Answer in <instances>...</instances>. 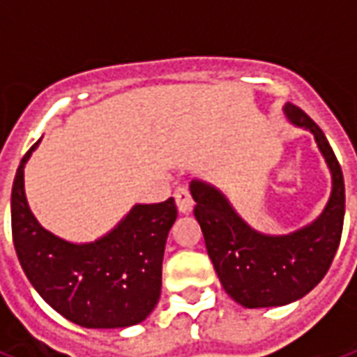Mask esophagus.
Segmentation results:
<instances>
[{
  "instance_id": "esophagus-1",
  "label": "esophagus",
  "mask_w": 357,
  "mask_h": 357,
  "mask_svg": "<svg viewBox=\"0 0 357 357\" xmlns=\"http://www.w3.org/2000/svg\"><path fill=\"white\" fill-rule=\"evenodd\" d=\"M174 197H176V204H178V210L181 214H189L191 210H193V197H191V191H189V187L185 185H179L176 187V191H174Z\"/></svg>"
}]
</instances>
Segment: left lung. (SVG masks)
I'll list each match as a JSON object with an SVG mask.
<instances>
[{
  "label": "left lung",
  "mask_w": 357,
  "mask_h": 357,
  "mask_svg": "<svg viewBox=\"0 0 357 357\" xmlns=\"http://www.w3.org/2000/svg\"><path fill=\"white\" fill-rule=\"evenodd\" d=\"M292 124L314 133L333 176V191L314 224L289 235H262L248 227L224 195L208 183L191 181L195 218L225 292L245 307L284 306L302 298L329 271L344 224V178L329 141L306 112L287 102Z\"/></svg>",
  "instance_id": "8db88e82"
}]
</instances>
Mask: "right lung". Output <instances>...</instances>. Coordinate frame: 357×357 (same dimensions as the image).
I'll list each match as a JSON object with an SVG mask.
<instances>
[{
    "label": "right lung",
    "instance_id": "obj_1",
    "mask_svg": "<svg viewBox=\"0 0 357 357\" xmlns=\"http://www.w3.org/2000/svg\"><path fill=\"white\" fill-rule=\"evenodd\" d=\"M38 143L22 156L11 191L13 243L28 281L55 312L80 327L118 329L141 323L160 298L164 247L178 218L176 202L135 204L95 243L59 239L38 224L24 195V164Z\"/></svg>",
    "mask_w": 357,
    "mask_h": 357
}]
</instances>
